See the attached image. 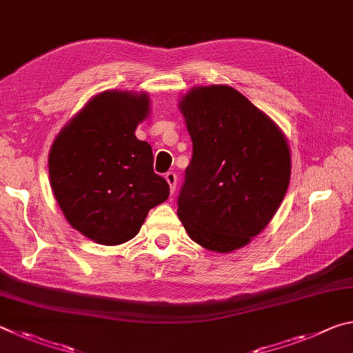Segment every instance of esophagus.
I'll list each match as a JSON object with an SVG mask.
<instances>
[{
  "label": "esophagus",
  "mask_w": 353,
  "mask_h": 353,
  "mask_svg": "<svg viewBox=\"0 0 353 353\" xmlns=\"http://www.w3.org/2000/svg\"><path fill=\"white\" fill-rule=\"evenodd\" d=\"M165 179H166V182L170 183V190H171V193L174 194V191H176V185H177V174H176V172L170 171V172H166V174H165Z\"/></svg>",
  "instance_id": "esophagus-1"
}]
</instances>
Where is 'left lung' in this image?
I'll use <instances>...</instances> for the list:
<instances>
[{"mask_svg": "<svg viewBox=\"0 0 353 353\" xmlns=\"http://www.w3.org/2000/svg\"><path fill=\"white\" fill-rule=\"evenodd\" d=\"M179 107L193 155L177 216L194 243L230 252L259 235L282 204L291 174L288 143L232 87H196Z\"/></svg>", "mask_w": 353, "mask_h": 353, "instance_id": "1", "label": "left lung"}]
</instances>
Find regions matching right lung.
<instances>
[{
	"mask_svg": "<svg viewBox=\"0 0 353 353\" xmlns=\"http://www.w3.org/2000/svg\"><path fill=\"white\" fill-rule=\"evenodd\" d=\"M148 94L103 92L52 143L50 177L71 227L105 246L139 234L148 212L170 196L154 172L152 148L135 137L146 118Z\"/></svg>",
	"mask_w": 353,
	"mask_h": 353,
	"instance_id": "obj_1",
	"label": "right lung"
}]
</instances>
